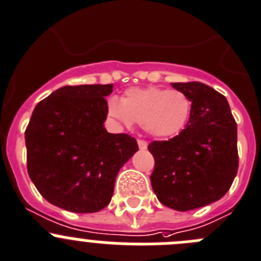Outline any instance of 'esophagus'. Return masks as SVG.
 I'll return each instance as SVG.
<instances>
[{
	"label": "esophagus",
	"mask_w": 261,
	"mask_h": 261,
	"mask_svg": "<svg viewBox=\"0 0 261 261\" xmlns=\"http://www.w3.org/2000/svg\"><path fill=\"white\" fill-rule=\"evenodd\" d=\"M138 145H139V149L145 150L148 148V143L144 142V140H138Z\"/></svg>",
	"instance_id": "esophagus-1"
}]
</instances>
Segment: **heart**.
<instances>
[{
	"mask_svg": "<svg viewBox=\"0 0 261 261\" xmlns=\"http://www.w3.org/2000/svg\"><path fill=\"white\" fill-rule=\"evenodd\" d=\"M191 100L184 92L160 87L128 89L121 101H108L107 112L121 125L130 127L133 122L153 138L167 139L186 127L191 114Z\"/></svg>",
	"mask_w": 261,
	"mask_h": 261,
	"instance_id": "b5f03b06",
	"label": "heart"
}]
</instances>
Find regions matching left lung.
<instances>
[{
  "label": "left lung",
  "instance_id": "obj_1",
  "mask_svg": "<svg viewBox=\"0 0 261 261\" xmlns=\"http://www.w3.org/2000/svg\"><path fill=\"white\" fill-rule=\"evenodd\" d=\"M192 101L186 128L167 142H153L150 175L158 201L176 211L202 207L229 191L238 170L237 123L224 95L201 82H176Z\"/></svg>",
  "mask_w": 261,
  "mask_h": 261
}]
</instances>
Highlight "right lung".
Wrapping results in <instances>:
<instances>
[{
  "label": "right lung",
  "mask_w": 261,
  "mask_h": 261,
  "mask_svg": "<svg viewBox=\"0 0 261 261\" xmlns=\"http://www.w3.org/2000/svg\"><path fill=\"white\" fill-rule=\"evenodd\" d=\"M113 85L63 86L36 106L25 130L27 169L41 196L70 213L103 210L119 169L138 152L104 127Z\"/></svg>",
  "instance_id": "right-lung-1"
}]
</instances>
